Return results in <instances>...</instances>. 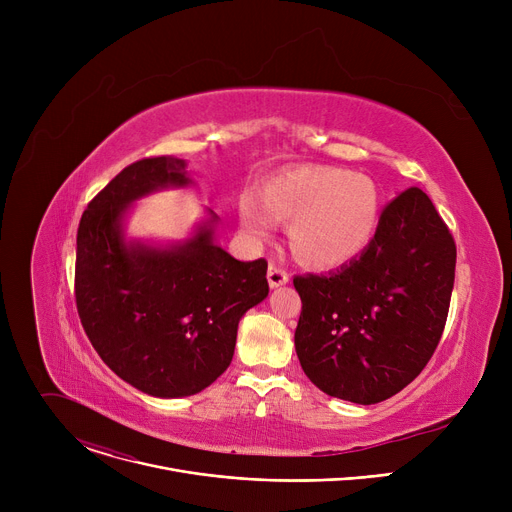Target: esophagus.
<instances>
[{"instance_id":"1","label":"esophagus","mask_w":512,"mask_h":512,"mask_svg":"<svg viewBox=\"0 0 512 512\" xmlns=\"http://www.w3.org/2000/svg\"><path fill=\"white\" fill-rule=\"evenodd\" d=\"M267 279H269V285L271 287H279V285H283V283H287L289 281V273L283 269V267H279L277 263H269V269H267Z\"/></svg>"}]
</instances>
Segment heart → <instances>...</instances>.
Wrapping results in <instances>:
<instances>
[{
    "label": "heart",
    "mask_w": 512,
    "mask_h": 512,
    "mask_svg": "<svg viewBox=\"0 0 512 512\" xmlns=\"http://www.w3.org/2000/svg\"><path fill=\"white\" fill-rule=\"evenodd\" d=\"M381 196L367 176L338 168L302 166L269 178L261 198L239 202L241 225L265 237L273 221L289 223L294 255L314 267H336L367 247L377 231Z\"/></svg>",
    "instance_id": "obj_1"
}]
</instances>
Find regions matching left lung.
Wrapping results in <instances>:
<instances>
[{
  "label": "left lung",
  "mask_w": 512,
  "mask_h": 512,
  "mask_svg": "<svg viewBox=\"0 0 512 512\" xmlns=\"http://www.w3.org/2000/svg\"><path fill=\"white\" fill-rule=\"evenodd\" d=\"M456 243L429 196L411 186L381 212L375 237L328 275H296V352L326 395L381 403L429 362L448 320Z\"/></svg>",
  "instance_id": "left-lung-1"
}]
</instances>
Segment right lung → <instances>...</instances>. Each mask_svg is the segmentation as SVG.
Masks as SVG:
<instances>
[{"label":"right lung","instance_id":"add662e5","mask_svg":"<svg viewBox=\"0 0 512 512\" xmlns=\"http://www.w3.org/2000/svg\"><path fill=\"white\" fill-rule=\"evenodd\" d=\"M184 170L174 156L129 164L89 202L77 231L81 324L107 367L154 397L194 395L221 377L241 316L269 294L267 261H237L206 227L166 251L123 243L129 202L188 184Z\"/></svg>","mask_w":512,"mask_h":512}]
</instances>
